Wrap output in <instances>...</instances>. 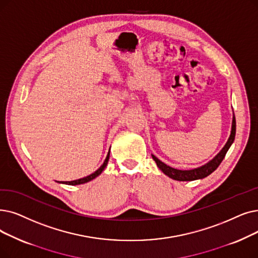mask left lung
I'll use <instances>...</instances> for the list:
<instances>
[{
    "instance_id": "8db88e82",
    "label": "left lung",
    "mask_w": 258,
    "mask_h": 258,
    "mask_svg": "<svg viewBox=\"0 0 258 258\" xmlns=\"http://www.w3.org/2000/svg\"><path fill=\"white\" fill-rule=\"evenodd\" d=\"M235 134H236V120H235V116H233L231 135H230L225 147L222 148V150L211 161H209L208 163H206L203 166L196 167V169H193V170H177V169H174V167H172V166L166 165L161 160L157 158L156 156L152 155V157L155 160L157 166H158L166 176H169L170 178L174 179V180L192 181V180H197V179H203V178L209 176L210 174H212L219 166V164L221 163L223 158H225L228 150L230 149L232 143L234 142Z\"/></svg>"
}]
</instances>
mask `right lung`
I'll list each match as a JSON object with an SVG mask.
<instances>
[{"mask_svg":"<svg viewBox=\"0 0 258 258\" xmlns=\"http://www.w3.org/2000/svg\"><path fill=\"white\" fill-rule=\"evenodd\" d=\"M108 159H109V152L107 153V156H106V158H105L103 164H102L101 166H100L99 169H98L96 172H94L93 174L88 175V176H86V177H84V178L77 179V180H73V181H61L60 183L70 184V185H77V184H82V183H86V182H88V181H91V180H93V179H95L96 177H98L100 174H101V173L103 172V170L105 169V166L107 165Z\"/></svg>","mask_w":258,"mask_h":258,"instance_id":"obj_1","label":"right lung"}]
</instances>
